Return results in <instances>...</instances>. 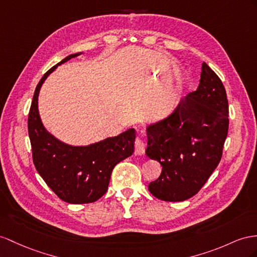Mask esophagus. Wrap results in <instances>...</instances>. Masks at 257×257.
I'll list each match as a JSON object with an SVG mask.
<instances>
[{"label": "esophagus", "instance_id": "1", "mask_svg": "<svg viewBox=\"0 0 257 257\" xmlns=\"http://www.w3.org/2000/svg\"><path fill=\"white\" fill-rule=\"evenodd\" d=\"M135 147H136V153L137 154H143L146 152V143H144L142 137L141 136H138L136 142H135Z\"/></svg>", "mask_w": 257, "mask_h": 257}]
</instances>
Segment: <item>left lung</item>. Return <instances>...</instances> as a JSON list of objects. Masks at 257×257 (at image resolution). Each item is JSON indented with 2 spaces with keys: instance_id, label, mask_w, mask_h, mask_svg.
I'll return each mask as SVG.
<instances>
[{
  "instance_id": "obj_1",
  "label": "left lung",
  "mask_w": 257,
  "mask_h": 257,
  "mask_svg": "<svg viewBox=\"0 0 257 257\" xmlns=\"http://www.w3.org/2000/svg\"><path fill=\"white\" fill-rule=\"evenodd\" d=\"M228 115L225 87L203 63L197 89L168 118L148 127L146 153L163 167L149 185L150 192L167 202L185 201L199 192L221 160Z\"/></svg>"
}]
</instances>
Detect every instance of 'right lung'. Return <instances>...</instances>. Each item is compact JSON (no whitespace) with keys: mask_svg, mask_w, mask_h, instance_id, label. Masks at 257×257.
<instances>
[{"mask_svg":"<svg viewBox=\"0 0 257 257\" xmlns=\"http://www.w3.org/2000/svg\"><path fill=\"white\" fill-rule=\"evenodd\" d=\"M79 55L71 54L57 65ZM57 65L49 69L39 81L28 116L32 161L45 183L61 200L71 204L92 203L107 191L111 172L118 163L135 151V129L91 144L71 147L50 135L41 122L38 95L42 83Z\"/></svg>","mask_w":257,"mask_h":257,"instance_id":"right-lung-1","label":"right lung"}]
</instances>
